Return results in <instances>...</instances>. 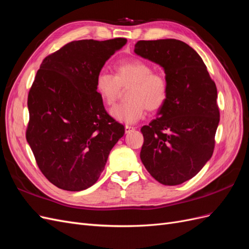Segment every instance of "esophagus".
Here are the masks:
<instances>
[{
    "label": "esophagus",
    "instance_id": "1",
    "mask_svg": "<svg viewBox=\"0 0 249 249\" xmlns=\"http://www.w3.org/2000/svg\"><path fill=\"white\" fill-rule=\"evenodd\" d=\"M124 130H125V133L127 134V133H130V132L134 131V130H135V127H134V126H131V125H125Z\"/></svg>",
    "mask_w": 249,
    "mask_h": 249
}]
</instances>
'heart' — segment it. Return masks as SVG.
Returning <instances> with one entry per match:
<instances>
[{
    "instance_id": "b5f03b06",
    "label": "heart",
    "mask_w": 249,
    "mask_h": 249,
    "mask_svg": "<svg viewBox=\"0 0 249 249\" xmlns=\"http://www.w3.org/2000/svg\"><path fill=\"white\" fill-rule=\"evenodd\" d=\"M115 74L101 71L95 78V90L102 101L112 106L118 100L122 88L127 90L126 103L112 108V117L124 124H135L149 111L160 110L167 102L169 83L161 72H154L153 66L141 59H130L114 66Z\"/></svg>"
}]
</instances>
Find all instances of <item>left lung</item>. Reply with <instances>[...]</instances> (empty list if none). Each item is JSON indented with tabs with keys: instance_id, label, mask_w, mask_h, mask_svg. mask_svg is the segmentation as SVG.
Instances as JSON below:
<instances>
[{
	"instance_id": "8db88e82",
	"label": "left lung",
	"mask_w": 249,
	"mask_h": 249,
	"mask_svg": "<svg viewBox=\"0 0 249 249\" xmlns=\"http://www.w3.org/2000/svg\"><path fill=\"white\" fill-rule=\"evenodd\" d=\"M134 52L161 65L169 83L167 102L141 127L140 159L159 183L179 185L213 155L220 119L215 82L200 56L180 40H139Z\"/></svg>"
}]
</instances>
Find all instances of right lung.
I'll use <instances>...</instances> for the list:
<instances>
[{
	"label": "right lung",
	"mask_w": 249,
	"mask_h": 249,
	"mask_svg": "<svg viewBox=\"0 0 249 249\" xmlns=\"http://www.w3.org/2000/svg\"><path fill=\"white\" fill-rule=\"evenodd\" d=\"M125 38L66 43L43 59L28 94L26 138L52 184L81 191L99 179L124 127L105 110L95 78Z\"/></svg>",
	"instance_id": "right-lung-1"
}]
</instances>
